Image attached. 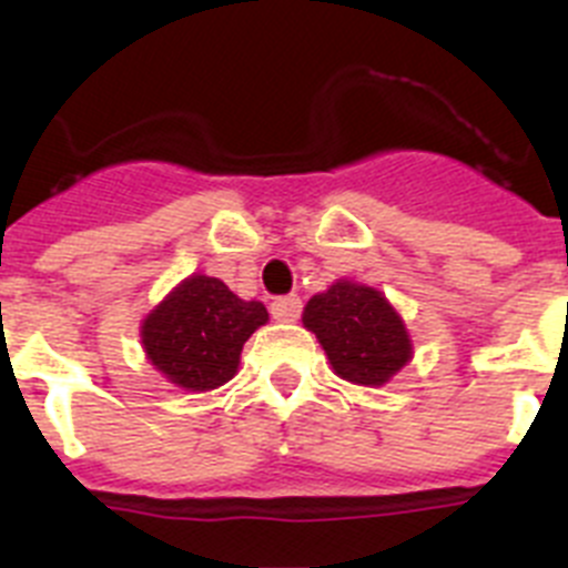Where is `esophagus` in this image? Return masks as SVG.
I'll return each instance as SVG.
<instances>
[{"label": "esophagus", "instance_id": "1", "mask_svg": "<svg viewBox=\"0 0 568 568\" xmlns=\"http://www.w3.org/2000/svg\"><path fill=\"white\" fill-rule=\"evenodd\" d=\"M301 307H304V304H301L298 295H281V298H275L273 304H270V313L278 321H298Z\"/></svg>", "mask_w": 568, "mask_h": 568}]
</instances>
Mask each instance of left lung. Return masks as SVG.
<instances>
[{
	"label": "left lung",
	"instance_id": "obj_1",
	"mask_svg": "<svg viewBox=\"0 0 568 568\" xmlns=\"http://www.w3.org/2000/svg\"><path fill=\"white\" fill-rule=\"evenodd\" d=\"M304 327L324 346L335 375L381 386L413 358V341L393 304L373 287L335 281L304 307Z\"/></svg>",
	"mask_w": 568,
	"mask_h": 568
}]
</instances>
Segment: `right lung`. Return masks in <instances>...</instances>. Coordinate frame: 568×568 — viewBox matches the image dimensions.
I'll return each instance as SVG.
<instances>
[{"label":"right lung","mask_w":568,"mask_h":568,"mask_svg":"<svg viewBox=\"0 0 568 568\" xmlns=\"http://www.w3.org/2000/svg\"><path fill=\"white\" fill-rule=\"evenodd\" d=\"M267 324L261 301H244L224 281L190 275L144 318L150 364L175 386L207 393L239 373L244 341Z\"/></svg>","instance_id":"add662e5"}]
</instances>
